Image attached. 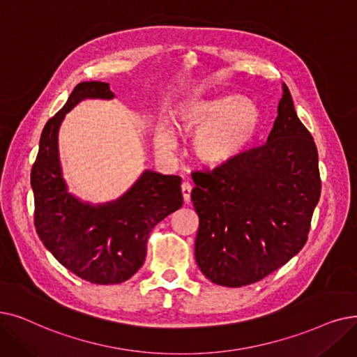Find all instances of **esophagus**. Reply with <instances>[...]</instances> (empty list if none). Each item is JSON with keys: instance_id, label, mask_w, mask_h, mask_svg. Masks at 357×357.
Instances as JSON below:
<instances>
[{"instance_id": "esophagus-1", "label": "esophagus", "mask_w": 357, "mask_h": 357, "mask_svg": "<svg viewBox=\"0 0 357 357\" xmlns=\"http://www.w3.org/2000/svg\"><path fill=\"white\" fill-rule=\"evenodd\" d=\"M181 190H182V197H183L185 203H190V199H191V191H192L191 183L183 182V183L181 185Z\"/></svg>"}]
</instances>
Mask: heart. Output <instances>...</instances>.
I'll list each match as a JSON object with an SVG mask.
<instances>
[{
    "label": "heart",
    "instance_id": "obj_1",
    "mask_svg": "<svg viewBox=\"0 0 357 357\" xmlns=\"http://www.w3.org/2000/svg\"><path fill=\"white\" fill-rule=\"evenodd\" d=\"M181 126L195 134L191 151L198 163L219 167L236 159L262 126L259 107L241 95L194 100L179 114ZM160 146L174 149L175 138L169 128L162 130Z\"/></svg>",
    "mask_w": 357,
    "mask_h": 357
}]
</instances>
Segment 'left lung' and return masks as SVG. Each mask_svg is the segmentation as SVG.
Masks as SVG:
<instances>
[{
	"instance_id": "8db88e82",
	"label": "left lung",
	"mask_w": 357,
	"mask_h": 357,
	"mask_svg": "<svg viewBox=\"0 0 357 357\" xmlns=\"http://www.w3.org/2000/svg\"><path fill=\"white\" fill-rule=\"evenodd\" d=\"M192 179L195 261L213 283L252 284L302 250L321 195L318 150L284 83L267 143Z\"/></svg>"
}]
</instances>
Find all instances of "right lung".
<instances>
[{
    "instance_id": "1",
    "label": "right lung",
    "mask_w": 357,
    "mask_h": 357,
    "mask_svg": "<svg viewBox=\"0 0 357 357\" xmlns=\"http://www.w3.org/2000/svg\"><path fill=\"white\" fill-rule=\"evenodd\" d=\"M114 98L109 83L77 84L63 109L46 122L30 174L40 241L59 264L95 284L122 283L140 270L150 231L183 201L179 176L150 169L126 194L103 204H90L68 191L58 150L61 123L84 99Z\"/></svg>"
}]
</instances>
